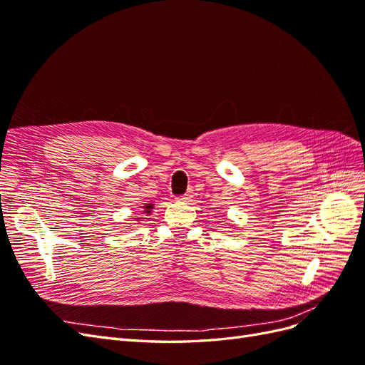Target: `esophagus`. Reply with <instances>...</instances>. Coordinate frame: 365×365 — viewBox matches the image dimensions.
I'll return each mask as SVG.
<instances>
[{
    "mask_svg": "<svg viewBox=\"0 0 365 365\" xmlns=\"http://www.w3.org/2000/svg\"><path fill=\"white\" fill-rule=\"evenodd\" d=\"M192 197H193V193H192V192H187L184 196H181V197H180V201L189 202V201H192Z\"/></svg>",
    "mask_w": 365,
    "mask_h": 365,
    "instance_id": "1",
    "label": "esophagus"
}]
</instances>
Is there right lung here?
<instances>
[{"label": "right lung", "instance_id": "obj_1", "mask_svg": "<svg viewBox=\"0 0 365 365\" xmlns=\"http://www.w3.org/2000/svg\"><path fill=\"white\" fill-rule=\"evenodd\" d=\"M153 205H155V204H146L145 207H143V208H145V212H143V213H152V208H153ZM141 219H143V217H138V219H137L138 222H140Z\"/></svg>", "mask_w": 365, "mask_h": 365}]
</instances>
